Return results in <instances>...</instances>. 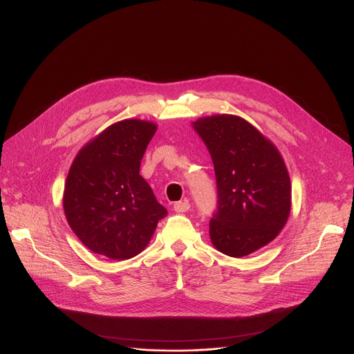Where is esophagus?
Wrapping results in <instances>:
<instances>
[{
  "instance_id": "esophagus-1",
  "label": "esophagus",
  "mask_w": 354,
  "mask_h": 354,
  "mask_svg": "<svg viewBox=\"0 0 354 354\" xmlns=\"http://www.w3.org/2000/svg\"><path fill=\"white\" fill-rule=\"evenodd\" d=\"M189 207H191V205H189L188 201H178V203L174 204V211L178 212V214H180V212H187V211L189 209Z\"/></svg>"
}]
</instances>
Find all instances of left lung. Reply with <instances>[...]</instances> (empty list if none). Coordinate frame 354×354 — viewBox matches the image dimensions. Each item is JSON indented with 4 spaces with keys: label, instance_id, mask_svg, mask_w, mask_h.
Masks as SVG:
<instances>
[{
    "label": "left lung",
    "instance_id": "8db88e82",
    "mask_svg": "<svg viewBox=\"0 0 354 354\" xmlns=\"http://www.w3.org/2000/svg\"><path fill=\"white\" fill-rule=\"evenodd\" d=\"M214 163L218 209L209 221L212 245L243 257L276 239L291 211V181L277 147L236 115L192 122Z\"/></svg>",
    "mask_w": 354,
    "mask_h": 354
}]
</instances>
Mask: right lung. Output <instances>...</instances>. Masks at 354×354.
Instances as JSON below:
<instances>
[{"label": "right lung", "instance_id": "obj_1", "mask_svg": "<svg viewBox=\"0 0 354 354\" xmlns=\"http://www.w3.org/2000/svg\"><path fill=\"white\" fill-rule=\"evenodd\" d=\"M153 122L124 120L102 131L80 151L68 170L66 219L91 252L112 260L139 254L167 209L157 203L139 174Z\"/></svg>", "mask_w": 354, "mask_h": 354}]
</instances>
